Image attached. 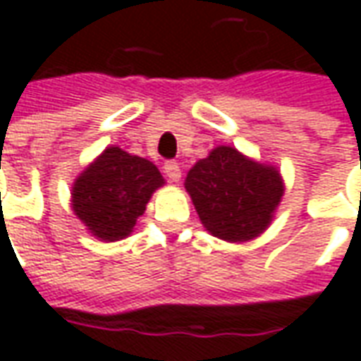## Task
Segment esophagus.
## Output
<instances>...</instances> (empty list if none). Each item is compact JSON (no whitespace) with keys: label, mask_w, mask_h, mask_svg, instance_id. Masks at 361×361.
<instances>
[{"label":"esophagus","mask_w":361,"mask_h":361,"mask_svg":"<svg viewBox=\"0 0 361 361\" xmlns=\"http://www.w3.org/2000/svg\"><path fill=\"white\" fill-rule=\"evenodd\" d=\"M164 173H166V178H168L170 181H180L181 180L180 164H178V162H173V160H168V162H166Z\"/></svg>","instance_id":"34e87169"}]
</instances>
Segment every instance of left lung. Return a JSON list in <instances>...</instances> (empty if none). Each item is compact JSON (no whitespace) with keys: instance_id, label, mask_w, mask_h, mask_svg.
I'll use <instances>...</instances> for the list:
<instances>
[{"instance_id":"8db88e82","label":"left lung","mask_w":361,"mask_h":361,"mask_svg":"<svg viewBox=\"0 0 361 361\" xmlns=\"http://www.w3.org/2000/svg\"><path fill=\"white\" fill-rule=\"evenodd\" d=\"M185 189L203 226L226 242L263 234L284 195L274 166L259 164L234 147H216L185 178Z\"/></svg>"}]
</instances>
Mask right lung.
<instances>
[{
    "mask_svg": "<svg viewBox=\"0 0 361 361\" xmlns=\"http://www.w3.org/2000/svg\"><path fill=\"white\" fill-rule=\"evenodd\" d=\"M164 178L147 158L108 147L75 180L71 207L90 234L118 242L133 232L152 193Z\"/></svg>",
    "mask_w": 361,
    "mask_h": 361,
    "instance_id": "obj_1",
    "label": "right lung"
}]
</instances>
